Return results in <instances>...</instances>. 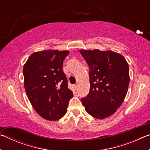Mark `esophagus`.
I'll return each instance as SVG.
<instances>
[{"label":"esophagus","mask_w":150,"mask_h":150,"mask_svg":"<svg viewBox=\"0 0 150 150\" xmlns=\"http://www.w3.org/2000/svg\"><path fill=\"white\" fill-rule=\"evenodd\" d=\"M77 86L76 85H73V87H72V89H73V91H76L77 90Z\"/></svg>","instance_id":"1"}]
</instances>
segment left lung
<instances>
[{"mask_svg":"<svg viewBox=\"0 0 150 150\" xmlns=\"http://www.w3.org/2000/svg\"><path fill=\"white\" fill-rule=\"evenodd\" d=\"M79 52L88 65L90 81L89 93L81 102L93 117L107 118L120 107L128 92V63L123 55L110 50Z\"/></svg>","mask_w":150,"mask_h":150,"instance_id":"obj_1","label":"left lung"}]
</instances>
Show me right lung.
Listing matches in <instances>:
<instances>
[{"instance_id":"add662e5","label":"right lung","mask_w":150,"mask_h":150,"mask_svg":"<svg viewBox=\"0 0 150 150\" xmlns=\"http://www.w3.org/2000/svg\"><path fill=\"white\" fill-rule=\"evenodd\" d=\"M69 53L57 50L34 52L24 65L28 98L36 112L45 120L62 118L73 96L62 70L63 62Z\"/></svg>"}]
</instances>
